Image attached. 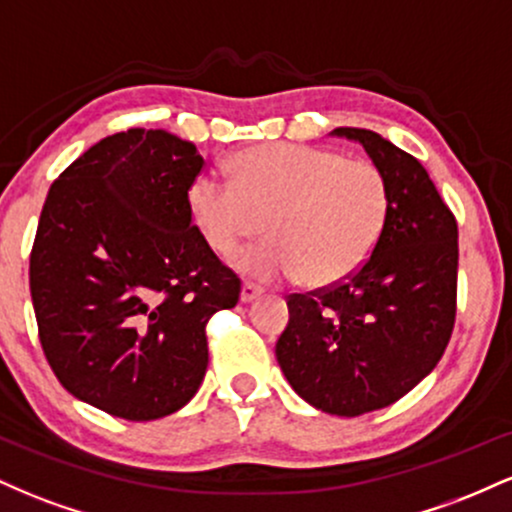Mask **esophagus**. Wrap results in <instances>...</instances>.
<instances>
[{"instance_id": "esophagus-1", "label": "esophagus", "mask_w": 512, "mask_h": 512, "mask_svg": "<svg viewBox=\"0 0 512 512\" xmlns=\"http://www.w3.org/2000/svg\"><path fill=\"white\" fill-rule=\"evenodd\" d=\"M260 296H262L260 286L250 284V281H245V284L240 286V301H243V303H252L255 298H260Z\"/></svg>"}]
</instances>
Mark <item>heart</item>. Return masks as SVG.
I'll return each instance as SVG.
<instances>
[{
  "label": "heart",
  "instance_id": "b5f03b06",
  "mask_svg": "<svg viewBox=\"0 0 512 512\" xmlns=\"http://www.w3.org/2000/svg\"><path fill=\"white\" fill-rule=\"evenodd\" d=\"M228 170L233 185L199 175L187 207L221 257L262 236L267 221L272 240L238 260L252 279L301 276L308 289H330L351 279L383 238L390 185L370 161L320 146L264 144L233 156Z\"/></svg>",
  "mask_w": 512,
  "mask_h": 512
}]
</instances>
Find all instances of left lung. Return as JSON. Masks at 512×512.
I'll list each match as a JSON object with an SVG mask.
<instances>
[{
	"label": "left lung",
	"instance_id": "8db88e82",
	"mask_svg": "<svg viewBox=\"0 0 512 512\" xmlns=\"http://www.w3.org/2000/svg\"><path fill=\"white\" fill-rule=\"evenodd\" d=\"M390 185V219L370 260L332 289L289 298L276 361L325 414L390 407L436 368L457 298V221L426 168L378 132L337 127Z\"/></svg>",
	"mask_w": 512,
	"mask_h": 512
}]
</instances>
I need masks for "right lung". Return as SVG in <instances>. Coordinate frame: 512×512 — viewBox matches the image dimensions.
<instances>
[{"instance_id":"obj_1","label":"right lung","mask_w":512,"mask_h":512,"mask_svg":"<svg viewBox=\"0 0 512 512\" xmlns=\"http://www.w3.org/2000/svg\"><path fill=\"white\" fill-rule=\"evenodd\" d=\"M204 158L166 129L134 127L52 182L31 252L40 344L64 390L127 421L185 407L207 373V327L240 279L192 226Z\"/></svg>"}]
</instances>
